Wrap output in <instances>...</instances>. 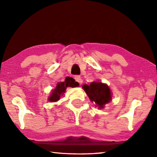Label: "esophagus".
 I'll list each match as a JSON object with an SVG mask.
<instances>
[{"label":"esophagus","instance_id":"34e87169","mask_svg":"<svg viewBox=\"0 0 157 157\" xmlns=\"http://www.w3.org/2000/svg\"><path fill=\"white\" fill-rule=\"evenodd\" d=\"M74 79H75V81L77 82H78L79 84H82V79L81 78V77L79 75H75V77H74Z\"/></svg>","mask_w":157,"mask_h":157}]
</instances>
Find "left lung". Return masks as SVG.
<instances>
[{
	"label": "left lung",
	"mask_w": 157,
	"mask_h": 157,
	"mask_svg": "<svg viewBox=\"0 0 157 157\" xmlns=\"http://www.w3.org/2000/svg\"><path fill=\"white\" fill-rule=\"evenodd\" d=\"M82 88L92 102H94L98 108H103L111 100L110 89L107 84L102 82H94L90 85L84 84Z\"/></svg>",
	"instance_id": "1"
}]
</instances>
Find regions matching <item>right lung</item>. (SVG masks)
Segmentation results:
<instances>
[{
    "label": "right lung",
    "mask_w": 157,
    "mask_h": 157,
    "mask_svg": "<svg viewBox=\"0 0 157 157\" xmlns=\"http://www.w3.org/2000/svg\"><path fill=\"white\" fill-rule=\"evenodd\" d=\"M78 86V82H75V80L73 78L67 77L65 79V82L58 83L56 88L52 91V94L50 95L48 100L51 101V102H56V101L59 100L60 96L62 95L63 93L65 92L66 87H77Z\"/></svg>",
    "instance_id": "add662e5"
}]
</instances>
